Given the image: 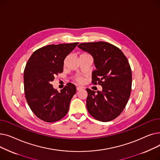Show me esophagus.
<instances>
[{"label":"esophagus","mask_w":160,"mask_h":160,"mask_svg":"<svg viewBox=\"0 0 160 160\" xmlns=\"http://www.w3.org/2000/svg\"><path fill=\"white\" fill-rule=\"evenodd\" d=\"M82 89H83V88H82V87H80V86H79V87H77V91H80V90H82Z\"/></svg>","instance_id":"esophagus-1"}]
</instances>
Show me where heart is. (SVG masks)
<instances>
[{
  "label": "heart",
  "instance_id": "heart-1",
  "mask_svg": "<svg viewBox=\"0 0 160 160\" xmlns=\"http://www.w3.org/2000/svg\"><path fill=\"white\" fill-rule=\"evenodd\" d=\"M89 56V54L86 52H83V53L81 54L80 56ZM75 81H76V82L78 83V84H82V83H84L85 79L83 77H80V76H77V77L75 78Z\"/></svg>",
  "mask_w": 160,
  "mask_h": 160
}]
</instances>
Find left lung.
Segmentation results:
<instances>
[{
  "label": "left lung",
  "instance_id": "1",
  "mask_svg": "<svg viewBox=\"0 0 160 160\" xmlns=\"http://www.w3.org/2000/svg\"><path fill=\"white\" fill-rule=\"evenodd\" d=\"M78 47L93 57L97 69L92 73V83L102 91L86 89L89 113L95 119L108 122L124 110L132 90V70L128 59L118 47L104 41L82 43Z\"/></svg>",
  "mask_w": 160,
  "mask_h": 160
}]
</instances>
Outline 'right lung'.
<instances>
[{"label":"right lung","mask_w":160,"mask_h":160,"mask_svg":"<svg viewBox=\"0 0 160 160\" xmlns=\"http://www.w3.org/2000/svg\"><path fill=\"white\" fill-rule=\"evenodd\" d=\"M79 43L49 45L33 52L24 71L25 97L32 112L47 122L60 121L69 111L77 88L68 83L58 92L51 82L63 71L64 60Z\"/></svg>","instance_id":"obj_1"}]
</instances>
